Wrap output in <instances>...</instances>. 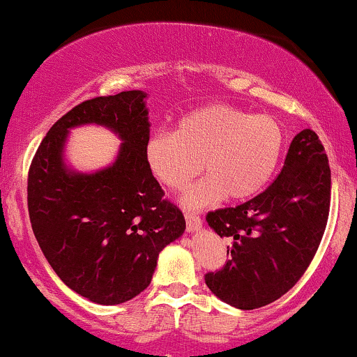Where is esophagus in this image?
Segmentation results:
<instances>
[{"label": "esophagus", "instance_id": "obj_1", "mask_svg": "<svg viewBox=\"0 0 357 357\" xmlns=\"http://www.w3.org/2000/svg\"><path fill=\"white\" fill-rule=\"evenodd\" d=\"M185 221H187V229L189 231H197L202 226V220L199 218L197 213L194 211H185Z\"/></svg>", "mask_w": 357, "mask_h": 357}]
</instances>
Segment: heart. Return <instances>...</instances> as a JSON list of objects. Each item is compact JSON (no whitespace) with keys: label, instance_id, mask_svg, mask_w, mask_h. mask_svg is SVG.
<instances>
[{"label":"heart","instance_id":"b5f03b06","mask_svg":"<svg viewBox=\"0 0 357 357\" xmlns=\"http://www.w3.org/2000/svg\"><path fill=\"white\" fill-rule=\"evenodd\" d=\"M282 149V129L267 114L216 103L180 117L175 131L153 132L144 144L151 175L170 190H182L204 168L208 175L183 194L202 208L229 199H248L264 189Z\"/></svg>","mask_w":357,"mask_h":357}]
</instances>
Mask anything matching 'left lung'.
<instances>
[{
    "mask_svg": "<svg viewBox=\"0 0 357 357\" xmlns=\"http://www.w3.org/2000/svg\"><path fill=\"white\" fill-rule=\"evenodd\" d=\"M331 185L324 144L315 131L303 129L264 192L206 216L229 240L225 266L204 275L209 289L240 310L260 308L286 294L317 254L331 211Z\"/></svg>",
    "mask_w": 357,
    "mask_h": 357,
    "instance_id": "left-lung-1",
    "label": "left lung"
}]
</instances>
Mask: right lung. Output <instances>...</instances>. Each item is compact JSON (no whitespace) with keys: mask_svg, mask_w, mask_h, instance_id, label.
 <instances>
[{"mask_svg":"<svg viewBox=\"0 0 357 357\" xmlns=\"http://www.w3.org/2000/svg\"><path fill=\"white\" fill-rule=\"evenodd\" d=\"M146 93L97 97L73 107L49 129L29 168L26 202L33 235L68 287L98 305H119L149 286L158 254L185 229L144 160ZM100 123L125 143L114 165L95 174L68 171L67 129Z\"/></svg>","mask_w":357,"mask_h":357,"instance_id":"obj_1","label":"right lung"}]
</instances>
